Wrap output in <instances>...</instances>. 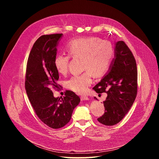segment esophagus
<instances>
[{
    "mask_svg": "<svg viewBox=\"0 0 159 159\" xmlns=\"http://www.w3.org/2000/svg\"><path fill=\"white\" fill-rule=\"evenodd\" d=\"M81 101H88V100H89V98L87 97V96H81Z\"/></svg>",
    "mask_w": 159,
    "mask_h": 159,
    "instance_id": "obj_1",
    "label": "esophagus"
}]
</instances>
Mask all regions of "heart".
<instances>
[{
  "mask_svg": "<svg viewBox=\"0 0 159 159\" xmlns=\"http://www.w3.org/2000/svg\"><path fill=\"white\" fill-rule=\"evenodd\" d=\"M66 49L72 58L81 59V69L86 70L81 74L71 77L66 81V86L76 93L84 94L92 83L93 74L99 77L108 70L114 56L113 46L108 41L89 37L70 42ZM69 61L68 56H56L54 64L57 73L64 75L68 72Z\"/></svg>",
  "mask_w": 159,
  "mask_h": 159,
  "instance_id": "obj_1",
  "label": "heart"
}]
</instances>
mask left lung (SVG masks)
I'll list each match as a JSON object with an SVG mask.
<instances>
[{
  "instance_id": "obj_1",
  "label": "left lung",
  "mask_w": 159,
  "mask_h": 159,
  "mask_svg": "<svg viewBox=\"0 0 159 159\" xmlns=\"http://www.w3.org/2000/svg\"><path fill=\"white\" fill-rule=\"evenodd\" d=\"M114 58L107 73L93 88L98 93H106L105 113L98 119L105 125L118 123L131 109L137 93V69L131 51L123 41L115 44ZM95 99L98 100L95 97Z\"/></svg>"
}]
</instances>
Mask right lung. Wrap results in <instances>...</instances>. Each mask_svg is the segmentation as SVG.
<instances>
[{
    "instance_id": "1",
    "label": "right lung",
    "mask_w": 159,
    "mask_h": 159,
    "mask_svg": "<svg viewBox=\"0 0 159 159\" xmlns=\"http://www.w3.org/2000/svg\"><path fill=\"white\" fill-rule=\"evenodd\" d=\"M63 34L43 35L35 42L28 56L25 88L37 116L53 129L65 126L71 119L80 98L67 91L64 97L54 98L52 88L60 89L59 79L54 64L57 46Z\"/></svg>"
}]
</instances>
